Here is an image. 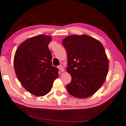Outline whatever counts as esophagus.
Listing matches in <instances>:
<instances>
[{"label":"esophagus","instance_id":"esophagus-1","mask_svg":"<svg viewBox=\"0 0 126 126\" xmlns=\"http://www.w3.org/2000/svg\"><path fill=\"white\" fill-rule=\"evenodd\" d=\"M58 68L59 70L61 71V72H64V68H63V67L62 66V65H59L58 67Z\"/></svg>","mask_w":126,"mask_h":126}]
</instances>
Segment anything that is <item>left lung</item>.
Wrapping results in <instances>:
<instances>
[{
	"mask_svg": "<svg viewBox=\"0 0 126 126\" xmlns=\"http://www.w3.org/2000/svg\"><path fill=\"white\" fill-rule=\"evenodd\" d=\"M72 80L66 85L69 94L86 98L95 93L104 82L109 62L100 42L86 35H71L63 39Z\"/></svg>",
	"mask_w": 126,
	"mask_h": 126,
	"instance_id": "8db88e82",
	"label": "left lung"
}]
</instances>
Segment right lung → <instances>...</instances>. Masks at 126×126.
Returning <instances> with one entry per match:
<instances>
[{
    "label": "right lung",
    "instance_id": "obj_1",
    "mask_svg": "<svg viewBox=\"0 0 126 126\" xmlns=\"http://www.w3.org/2000/svg\"><path fill=\"white\" fill-rule=\"evenodd\" d=\"M51 40L45 35L29 38L19 46L14 57L18 79L27 91L37 96L49 93L58 76L59 69L51 61Z\"/></svg>",
    "mask_w": 126,
    "mask_h": 126
}]
</instances>
